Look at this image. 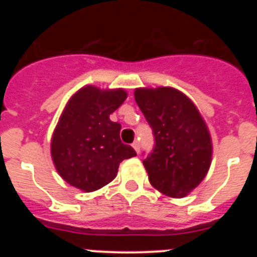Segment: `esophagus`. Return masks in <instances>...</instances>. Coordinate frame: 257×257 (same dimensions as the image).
<instances>
[{
    "label": "esophagus",
    "instance_id": "esophagus-1",
    "mask_svg": "<svg viewBox=\"0 0 257 257\" xmlns=\"http://www.w3.org/2000/svg\"><path fill=\"white\" fill-rule=\"evenodd\" d=\"M133 148L135 149V152L138 154H139V152H140V143L138 142V140H135V142L133 143Z\"/></svg>",
    "mask_w": 257,
    "mask_h": 257
}]
</instances>
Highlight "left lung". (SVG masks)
Listing matches in <instances>:
<instances>
[{
	"label": "left lung",
	"mask_w": 257,
	"mask_h": 257,
	"mask_svg": "<svg viewBox=\"0 0 257 257\" xmlns=\"http://www.w3.org/2000/svg\"><path fill=\"white\" fill-rule=\"evenodd\" d=\"M134 95L154 135L153 151L143 161L149 181L166 196L185 197L211 165L212 143L203 118L176 88H136Z\"/></svg>",
	"instance_id": "left-lung-1"
}]
</instances>
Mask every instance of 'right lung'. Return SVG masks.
Segmentation results:
<instances>
[{
    "label": "right lung",
    "instance_id": "add662e5",
    "mask_svg": "<svg viewBox=\"0 0 257 257\" xmlns=\"http://www.w3.org/2000/svg\"><path fill=\"white\" fill-rule=\"evenodd\" d=\"M126 97L122 88L85 86L67 103L52 134L51 156L59 175L72 187L100 189L117 176L122 161L136 156L119 139L121 124L109 118Z\"/></svg>",
    "mask_w": 257,
    "mask_h": 257
}]
</instances>
